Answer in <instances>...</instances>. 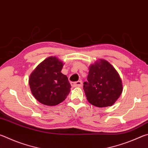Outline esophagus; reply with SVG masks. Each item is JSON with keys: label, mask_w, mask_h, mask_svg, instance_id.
<instances>
[{"label": "esophagus", "mask_w": 148, "mask_h": 148, "mask_svg": "<svg viewBox=\"0 0 148 148\" xmlns=\"http://www.w3.org/2000/svg\"><path fill=\"white\" fill-rule=\"evenodd\" d=\"M72 87H81L82 86V81H77L76 82H71Z\"/></svg>", "instance_id": "34e87169"}]
</instances>
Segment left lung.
Returning <instances> with one entry per match:
<instances>
[{"instance_id": "left-lung-1", "label": "left lung", "mask_w": 148, "mask_h": 148, "mask_svg": "<svg viewBox=\"0 0 148 148\" xmlns=\"http://www.w3.org/2000/svg\"><path fill=\"white\" fill-rule=\"evenodd\" d=\"M84 90L92 105L110 106L121 94L122 82L114 67L106 60L101 59L90 66L87 81L84 82Z\"/></svg>"}]
</instances>
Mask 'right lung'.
Wrapping results in <instances>:
<instances>
[{"label": "right lung", "instance_id": "1", "mask_svg": "<svg viewBox=\"0 0 148 148\" xmlns=\"http://www.w3.org/2000/svg\"><path fill=\"white\" fill-rule=\"evenodd\" d=\"M63 64L56 57L42 61L32 72L29 83L37 101L47 106H56L66 99L71 91V84L61 73Z\"/></svg>", "mask_w": 148, "mask_h": 148}]
</instances>
